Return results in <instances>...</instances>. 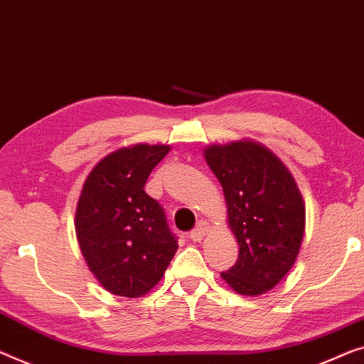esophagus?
<instances>
[{"mask_svg":"<svg viewBox=\"0 0 364 364\" xmlns=\"http://www.w3.org/2000/svg\"><path fill=\"white\" fill-rule=\"evenodd\" d=\"M209 230V224L205 220H199L198 225L194 227V229L189 232V238H191L193 242H199L200 238L205 235V232Z\"/></svg>","mask_w":364,"mask_h":364,"instance_id":"esophagus-1","label":"esophagus"}]
</instances>
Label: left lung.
Wrapping results in <instances>:
<instances>
[{"instance_id": "1", "label": "left lung", "mask_w": 364, "mask_h": 364, "mask_svg": "<svg viewBox=\"0 0 364 364\" xmlns=\"http://www.w3.org/2000/svg\"><path fill=\"white\" fill-rule=\"evenodd\" d=\"M205 161L220 181L238 258L222 273L237 292L263 294L284 278L299 253L306 209L294 178L262 145L209 147Z\"/></svg>"}]
</instances>
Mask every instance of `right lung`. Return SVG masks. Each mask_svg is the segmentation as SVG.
<instances>
[{
  "instance_id": "obj_1",
  "label": "right lung",
  "mask_w": 364,
  "mask_h": 364,
  "mask_svg": "<svg viewBox=\"0 0 364 364\" xmlns=\"http://www.w3.org/2000/svg\"><path fill=\"white\" fill-rule=\"evenodd\" d=\"M168 151L166 145L112 151L85 181L75 229L90 269L112 294L149 292L178 250L165 209L144 189Z\"/></svg>"
}]
</instances>
